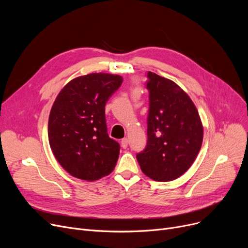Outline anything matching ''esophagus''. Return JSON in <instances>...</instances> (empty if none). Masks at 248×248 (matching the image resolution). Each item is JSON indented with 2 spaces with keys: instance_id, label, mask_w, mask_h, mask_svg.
Returning a JSON list of instances; mask_svg holds the SVG:
<instances>
[{
  "instance_id": "obj_1",
  "label": "esophagus",
  "mask_w": 248,
  "mask_h": 248,
  "mask_svg": "<svg viewBox=\"0 0 248 248\" xmlns=\"http://www.w3.org/2000/svg\"><path fill=\"white\" fill-rule=\"evenodd\" d=\"M121 145L124 149H126L127 148V145H128V139L127 138H124L121 141Z\"/></svg>"
}]
</instances>
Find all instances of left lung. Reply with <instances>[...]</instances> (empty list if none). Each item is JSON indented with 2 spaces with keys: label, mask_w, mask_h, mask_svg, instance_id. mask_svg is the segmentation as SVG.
Returning <instances> with one entry per match:
<instances>
[{
  "label": "left lung",
  "mask_w": 248,
  "mask_h": 248,
  "mask_svg": "<svg viewBox=\"0 0 248 248\" xmlns=\"http://www.w3.org/2000/svg\"><path fill=\"white\" fill-rule=\"evenodd\" d=\"M147 76L148 141L137 160L149 178L173 181L196 159L202 146L203 125L195 104L179 85L151 71Z\"/></svg>",
  "instance_id": "1"
}]
</instances>
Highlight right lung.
I'll use <instances>...</instances> for the list:
<instances>
[{
    "label": "right lung",
    "instance_id": "right-lung-1",
    "mask_svg": "<svg viewBox=\"0 0 248 248\" xmlns=\"http://www.w3.org/2000/svg\"><path fill=\"white\" fill-rule=\"evenodd\" d=\"M122 83V76L108 73L76 77L62 88L52 106L50 148L73 177L94 181L115 167L121 147L108 137L104 108Z\"/></svg>",
    "mask_w": 248,
    "mask_h": 248
}]
</instances>
